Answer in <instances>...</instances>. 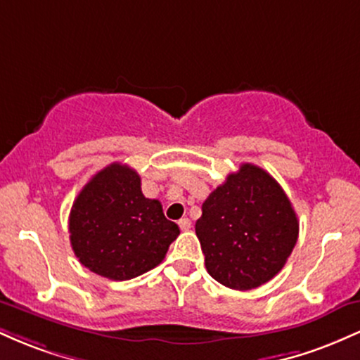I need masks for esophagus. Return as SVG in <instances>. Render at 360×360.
Returning <instances> with one entry per match:
<instances>
[{
  "mask_svg": "<svg viewBox=\"0 0 360 360\" xmlns=\"http://www.w3.org/2000/svg\"><path fill=\"white\" fill-rule=\"evenodd\" d=\"M177 223H179V229L183 230V232H188V230L193 226V223H191V220H189V218H181V220Z\"/></svg>",
  "mask_w": 360,
  "mask_h": 360,
  "instance_id": "1",
  "label": "esophagus"
}]
</instances>
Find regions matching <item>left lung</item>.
<instances>
[{
  "instance_id": "left-lung-1",
  "label": "left lung",
  "mask_w": 360,
  "mask_h": 360,
  "mask_svg": "<svg viewBox=\"0 0 360 360\" xmlns=\"http://www.w3.org/2000/svg\"><path fill=\"white\" fill-rule=\"evenodd\" d=\"M196 235L208 274L247 291L283 269L298 240L291 201L269 172L242 164L203 203Z\"/></svg>"
}]
</instances>
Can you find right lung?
I'll list each match as a JSON object with an SVG mask.
<instances>
[{"instance_id": "1", "label": "right lung", "mask_w": 360, "mask_h": 360, "mask_svg": "<svg viewBox=\"0 0 360 360\" xmlns=\"http://www.w3.org/2000/svg\"><path fill=\"white\" fill-rule=\"evenodd\" d=\"M76 257L94 274L134 279L166 257L179 226L164 217L159 200H148L137 171L113 162L81 189L69 214Z\"/></svg>"}]
</instances>
